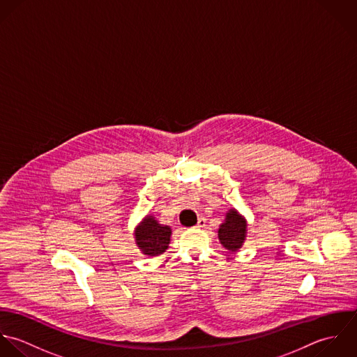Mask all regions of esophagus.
<instances>
[{"instance_id":"esophagus-1","label":"esophagus","mask_w":357,"mask_h":357,"mask_svg":"<svg viewBox=\"0 0 357 357\" xmlns=\"http://www.w3.org/2000/svg\"><path fill=\"white\" fill-rule=\"evenodd\" d=\"M206 219L204 218H199L197 219V223H196V227H199V229H202V227H204L206 226Z\"/></svg>"}]
</instances>
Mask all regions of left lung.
I'll list each match as a JSON object with an SVG mask.
<instances>
[{
	"label": "left lung",
	"mask_w": 357,
	"mask_h": 357,
	"mask_svg": "<svg viewBox=\"0 0 357 357\" xmlns=\"http://www.w3.org/2000/svg\"><path fill=\"white\" fill-rule=\"evenodd\" d=\"M218 237L220 244L234 252L238 251L247 237V220L243 215L238 214L234 208L229 210L225 222L219 226Z\"/></svg>",
	"instance_id": "8db88e82"
}]
</instances>
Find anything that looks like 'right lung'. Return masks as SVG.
Returning <instances> with one entry per match:
<instances>
[{"label": "right lung", "mask_w": 357, "mask_h": 357, "mask_svg": "<svg viewBox=\"0 0 357 357\" xmlns=\"http://www.w3.org/2000/svg\"><path fill=\"white\" fill-rule=\"evenodd\" d=\"M171 227L158 223L154 216L146 215L135 227V241L142 254L147 257L161 255L169 244Z\"/></svg>", "instance_id": "right-lung-1"}]
</instances>
